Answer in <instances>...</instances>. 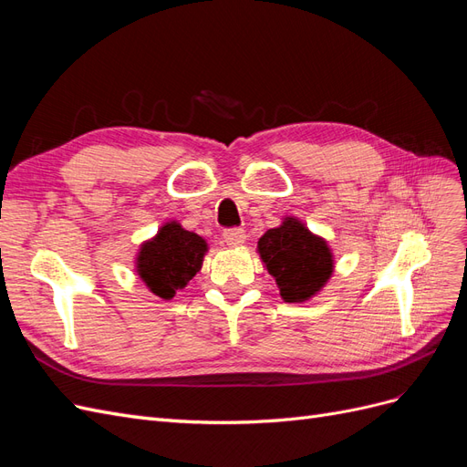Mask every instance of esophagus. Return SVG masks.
Instances as JSON below:
<instances>
[{
  "mask_svg": "<svg viewBox=\"0 0 467 467\" xmlns=\"http://www.w3.org/2000/svg\"><path fill=\"white\" fill-rule=\"evenodd\" d=\"M222 237H223V242L228 244V245H232V247L244 245V244H245V239H247L245 230H242V228H230V230H223Z\"/></svg>",
  "mask_w": 467,
  "mask_h": 467,
  "instance_id": "obj_1",
  "label": "esophagus"
}]
</instances>
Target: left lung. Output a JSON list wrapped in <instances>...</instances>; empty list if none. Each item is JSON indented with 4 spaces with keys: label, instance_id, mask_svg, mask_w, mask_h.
Segmentation results:
<instances>
[{
    "label": "left lung",
    "instance_id": "1",
    "mask_svg": "<svg viewBox=\"0 0 467 467\" xmlns=\"http://www.w3.org/2000/svg\"><path fill=\"white\" fill-rule=\"evenodd\" d=\"M257 253L276 282L280 298L304 304L317 296L335 271V255L327 239L314 234L296 216H285L278 228L266 230Z\"/></svg>",
    "mask_w": 467,
    "mask_h": 467
}]
</instances>
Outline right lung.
<instances>
[{"instance_id":"right-lung-1","label":"right lung","mask_w":467,"mask_h":467,"mask_svg":"<svg viewBox=\"0 0 467 467\" xmlns=\"http://www.w3.org/2000/svg\"><path fill=\"white\" fill-rule=\"evenodd\" d=\"M206 253L204 237L185 230L177 220H169L140 245L134 273L151 294L171 300L201 271Z\"/></svg>"}]
</instances>
